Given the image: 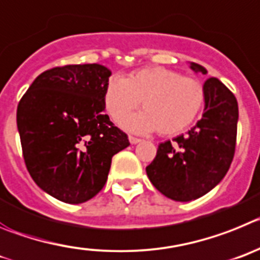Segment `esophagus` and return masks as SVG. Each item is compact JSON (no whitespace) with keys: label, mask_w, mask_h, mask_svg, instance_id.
<instances>
[{"label":"esophagus","mask_w":260,"mask_h":260,"mask_svg":"<svg viewBox=\"0 0 260 260\" xmlns=\"http://www.w3.org/2000/svg\"><path fill=\"white\" fill-rule=\"evenodd\" d=\"M129 142L131 144H139V142H141V139H137V137H135V136H129Z\"/></svg>","instance_id":"esophagus-1"}]
</instances>
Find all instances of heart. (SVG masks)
<instances>
[{
	"label": "heart",
	"instance_id": "1",
	"mask_svg": "<svg viewBox=\"0 0 260 260\" xmlns=\"http://www.w3.org/2000/svg\"><path fill=\"white\" fill-rule=\"evenodd\" d=\"M105 107L115 123L124 120L140 106L145 111L124 123L132 132L158 129L170 136L185 129L197 118L205 102L202 84L165 67H147L128 78H110L105 88Z\"/></svg>",
	"mask_w": 260,
	"mask_h": 260
}]
</instances>
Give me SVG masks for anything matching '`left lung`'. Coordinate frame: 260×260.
<instances>
[{
    "instance_id": "1",
    "label": "left lung",
    "mask_w": 260,
    "mask_h": 260,
    "mask_svg": "<svg viewBox=\"0 0 260 260\" xmlns=\"http://www.w3.org/2000/svg\"><path fill=\"white\" fill-rule=\"evenodd\" d=\"M194 72L207 74L197 63ZM205 110L188 135L159 144L146 167L149 180L163 196L179 202L197 200L223 180L233 160L238 105L235 94L216 78L205 81Z\"/></svg>"
}]
</instances>
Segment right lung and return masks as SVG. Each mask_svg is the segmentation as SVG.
Returning <instances> with one entry per match:
<instances>
[{
	"mask_svg": "<svg viewBox=\"0 0 260 260\" xmlns=\"http://www.w3.org/2000/svg\"><path fill=\"white\" fill-rule=\"evenodd\" d=\"M110 75L97 63L54 67L35 79L18 105L28 172L62 202L78 205L100 193L113 156L129 145L105 114Z\"/></svg>",
	"mask_w": 260,
	"mask_h": 260,
	"instance_id": "add662e5",
	"label": "right lung"
}]
</instances>
